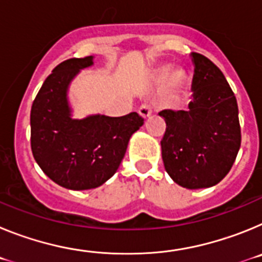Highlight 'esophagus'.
Masks as SVG:
<instances>
[{
	"instance_id": "esophagus-1",
	"label": "esophagus",
	"mask_w": 262,
	"mask_h": 262,
	"mask_svg": "<svg viewBox=\"0 0 262 262\" xmlns=\"http://www.w3.org/2000/svg\"><path fill=\"white\" fill-rule=\"evenodd\" d=\"M138 113H139V115L143 118V119H147V118L152 114L151 106L148 105V103H144V105H142L140 107H139Z\"/></svg>"
}]
</instances>
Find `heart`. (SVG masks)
I'll return each mask as SVG.
<instances>
[{
	"label": "heart",
	"mask_w": 262,
	"mask_h": 262,
	"mask_svg": "<svg viewBox=\"0 0 262 262\" xmlns=\"http://www.w3.org/2000/svg\"><path fill=\"white\" fill-rule=\"evenodd\" d=\"M151 81L160 85L159 94L161 102H176L189 89L190 78L182 69L172 71L170 66H160L151 72Z\"/></svg>",
	"instance_id": "b5f03b06"
}]
</instances>
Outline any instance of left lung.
Wrapping results in <instances>:
<instances>
[{"instance_id": "obj_1", "label": "left lung", "mask_w": 262, "mask_h": 262, "mask_svg": "<svg viewBox=\"0 0 262 262\" xmlns=\"http://www.w3.org/2000/svg\"><path fill=\"white\" fill-rule=\"evenodd\" d=\"M193 99L185 110H163L161 140L165 170L186 189L219 184L230 172L242 143L239 108L222 71L201 53H191Z\"/></svg>"}]
</instances>
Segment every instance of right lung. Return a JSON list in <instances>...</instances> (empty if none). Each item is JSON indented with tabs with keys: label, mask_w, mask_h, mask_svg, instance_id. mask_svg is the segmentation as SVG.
Returning a JSON list of instances; mask_svg holds the SVG:
<instances>
[{
	"label": "right lung",
	"mask_w": 262,
	"mask_h": 262,
	"mask_svg": "<svg viewBox=\"0 0 262 262\" xmlns=\"http://www.w3.org/2000/svg\"><path fill=\"white\" fill-rule=\"evenodd\" d=\"M93 59L60 62L41 85L30 115L34 159L53 182L71 190L94 189L113 177L129 138L144 123L138 113L73 118L69 85L81 69L93 66Z\"/></svg>",
	"instance_id": "1"
}]
</instances>
